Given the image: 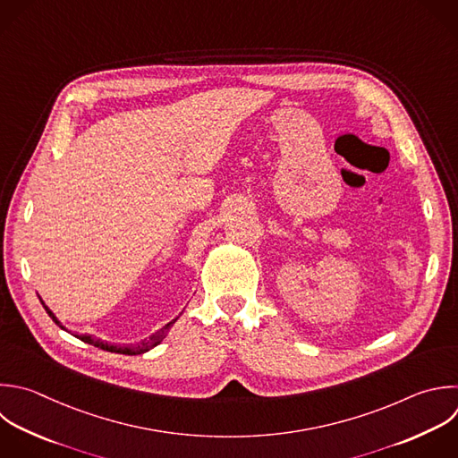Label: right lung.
<instances>
[{
	"label": "right lung",
	"mask_w": 458,
	"mask_h": 458,
	"mask_svg": "<svg viewBox=\"0 0 458 458\" xmlns=\"http://www.w3.org/2000/svg\"><path fill=\"white\" fill-rule=\"evenodd\" d=\"M41 299V297H39ZM41 302H43V299H41ZM43 306H45V310H47V313L52 317V320L61 327V329H64V331H68L66 327H64V324L55 317V313L43 302ZM177 318L179 317H175L174 320H170L165 327H161V329H157L154 335H150L148 338H145V340H141V342H138V344H129V345H122V344H111V342H106V340H100V338H97V336H93V335H75L79 340H82V342H86V344H91V345H95V347H98V349H104V351H109V352H116V354H143V352H147V351H150V349H154L156 345H159L165 338H166V335H168V331L172 329V326L177 322ZM70 333V331H68Z\"/></svg>",
	"instance_id": "1"
}]
</instances>
